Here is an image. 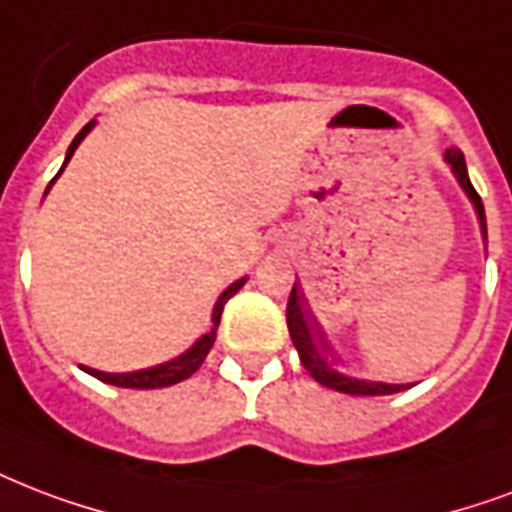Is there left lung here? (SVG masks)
Returning a JSON list of instances; mask_svg holds the SVG:
<instances>
[{
    "mask_svg": "<svg viewBox=\"0 0 512 512\" xmlns=\"http://www.w3.org/2000/svg\"><path fill=\"white\" fill-rule=\"evenodd\" d=\"M446 163L454 171L456 182L462 185V190L467 193V198L473 201L475 212H478V220H481L483 239H486V212H483L481 195L475 193L473 182L467 177V163H464L462 150H446ZM287 327H290V338L295 343V349L300 354V362L303 368L317 378L319 384L327 386V389H335V392H343V395H395V392H403L408 389V384H384V381H368V378H354L341 373L338 368H333V360L327 354V346L322 341V335L311 319H308L306 308H303V295H300L298 284L292 287L290 303H287Z\"/></svg>",
    "mask_w": 512,
    "mask_h": 512,
    "instance_id": "1",
    "label": "left lung"
}]
</instances>
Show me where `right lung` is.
Wrapping results in <instances>:
<instances>
[{
    "label": "right lung",
    "mask_w": 512,
    "mask_h": 512,
    "mask_svg": "<svg viewBox=\"0 0 512 512\" xmlns=\"http://www.w3.org/2000/svg\"><path fill=\"white\" fill-rule=\"evenodd\" d=\"M93 126H96V120H91V123H88L83 131H80V134L74 136V142L69 144V150H66V158H64V166H61V171L66 169V163H69V158L74 155V150L80 147V142H83L85 136L91 134ZM61 171H58V174H61ZM58 174L53 177V182L58 179ZM53 182L48 185V190L53 187ZM48 190H45V195H48ZM244 282H247V276H241L239 282H233L228 290L222 292L212 308V330L201 335V338H198V341H195L190 349L182 351V354H179V357H174V360L161 362V365H152V368H144V370H131V373H104V370L88 368V365H80V368H83L88 376L104 381V384L123 386V389H161V386H171V384H179V381H185V378L193 376L195 370L201 368V362L206 360V354H209V349L214 346V338H217V327H220L222 308H225V303H228V300L233 298V295H236L241 287H244Z\"/></svg>",
    "instance_id": "add662e5"
}]
</instances>
